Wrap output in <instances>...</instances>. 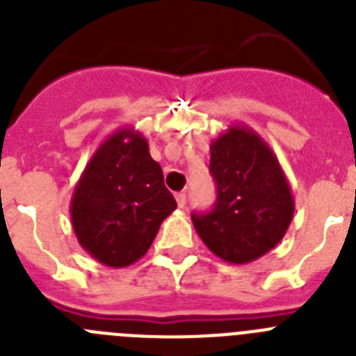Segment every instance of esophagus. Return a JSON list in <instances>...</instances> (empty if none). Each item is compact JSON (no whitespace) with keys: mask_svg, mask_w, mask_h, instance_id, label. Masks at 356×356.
Masks as SVG:
<instances>
[{"mask_svg":"<svg viewBox=\"0 0 356 356\" xmlns=\"http://www.w3.org/2000/svg\"><path fill=\"white\" fill-rule=\"evenodd\" d=\"M175 197H176V203H178V207H180V209H184V207L187 205V194L185 193H178Z\"/></svg>","mask_w":356,"mask_h":356,"instance_id":"esophagus-1","label":"esophagus"}]
</instances>
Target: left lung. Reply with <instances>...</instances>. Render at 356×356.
I'll return each instance as SVG.
<instances>
[{
    "label": "left lung",
    "instance_id": "left-lung-1",
    "mask_svg": "<svg viewBox=\"0 0 356 356\" xmlns=\"http://www.w3.org/2000/svg\"><path fill=\"white\" fill-rule=\"evenodd\" d=\"M217 201L209 213H193L197 235L216 257L250 264L284 238L294 197L269 144L246 124H232L210 144Z\"/></svg>",
    "mask_w": 356,
    "mask_h": 356
}]
</instances>
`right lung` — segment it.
Wrapping results in <instances>:
<instances>
[{
  "label": "right lung",
  "mask_w": 356,
  "mask_h": 356,
  "mask_svg": "<svg viewBox=\"0 0 356 356\" xmlns=\"http://www.w3.org/2000/svg\"><path fill=\"white\" fill-rule=\"evenodd\" d=\"M175 209L146 137L124 127L108 135L85 165L72 191L71 222L92 259L128 267L146 254Z\"/></svg>",
  "instance_id": "obj_1"
}]
</instances>
